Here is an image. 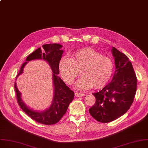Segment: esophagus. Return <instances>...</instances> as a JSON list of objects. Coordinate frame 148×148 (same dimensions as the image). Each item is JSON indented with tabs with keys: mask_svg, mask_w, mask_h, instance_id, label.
Returning a JSON list of instances; mask_svg holds the SVG:
<instances>
[{
	"mask_svg": "<svg viewBox=\"0 0 148 148\" xmlns=\"http://www.w3.org/2000/svg\"><path fill=\"white\" fill-rule=\"evenodd\" d=\"M84 95V93H78V92L75 93V96L76 97H82V96H83Z\"/></svg>",
	"mask_w": 148,
	"mask_h": 148,
	"instance_id": "esophagus-1",
	"label": "esophagus"
}]
</instances>
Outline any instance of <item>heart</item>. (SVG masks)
<instances>
[{
	"label": "heart",
	"instance_id": "b5f03b06",
	"mask_svg": "<svg viewBox=\"0 0 148 148\" xmlns=\"http://www.w3.org/2000/svg\"><path fill=\"white\" fill-rule=\"evenodd\" d=\"M114 70L111 59L90 47H84L72 54V58L63 56L60 61V70L64 81L71 84L75 78L83 75L75 83V87L85 90L104 87L110 80Z\"/></svg>",
	"mask_w": 148,
	"mask_h": 148
}]
</instances>
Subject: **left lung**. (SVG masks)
<instances>
[{
	"label": "left lung",
	"instance_id": "left-lung-1",
	"mask_svg": "<svg viewBox=\"0 0 148 148\" xmlns=\"http://www.w3.org/2000/svg\"><path fill=\"white\" fill-rule=\"evenodd\" d=\"M115 71L111 82L99 92L93 93L96 102L89 109L93 118L109 123L124 115L131 106L137 88V78L132 62L125 54L112 47Z\"/></svg>",
	"mask_w": 148,
	"mask_h": 148
}]
</instances>
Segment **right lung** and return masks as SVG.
<instances>
[{"label": "right lung", "instance_id": "1", "mask_svg": "<svg viewBox=\"0 0 148 148\" xmlns=\"http://www.w3.org/2000/svg\"><path fill=\"white\" fill-rule=\"evenodd\" d=\"M43 50L39 47L26 58L16 78L23 73L24 68L28 61L35 60H43L50 66L53 73L52 79L53 85V97L50 107L42 111H34L27 106L21 98V93L19 92L15 82V90L16 93L17 101L21 109L33 120L37 123L45 125H52L57 123L66 113L69 105L74 99V93L71 90L65 83L58 77L60 74L59 64L62 58V46L57 44H46L42 46Z\"/></svg>", "mask_w": 148, "mask_h": 148}]
</instances>
